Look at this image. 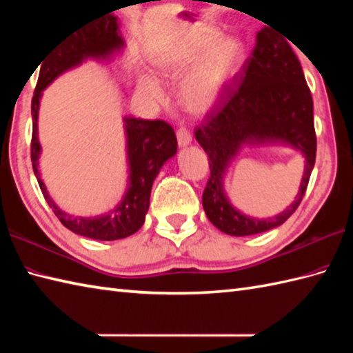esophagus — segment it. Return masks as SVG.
I'll return each instance as SVG.
<instances>
[{
  "mask_svg": "<svg viewBox=\"0 0 353 353\" xmlns=\"http://www.w3.org/2000/svg\"><path fill=\"white\" fill-rule=\"evenodd\" d=\"M177 142H179V147H186V145H190L191 144V141H192V137H191V133L185 129V127H181V129L177 130Z\"/></svg>",
  "mask_w": 353,
  "mask_h": 353,
  "instance_id": "obj_1",
  "label": "esophagus"
}]
</instances>
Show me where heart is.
Returning a JSON list of instances; mask_svg holds the SVG:
<instances>
[{
  "label": "heart",
  "mask_w": 353,
  "mask_h": 353,
  "mask_svg": "<svg viewBox=\"0 0 353 353\" xmlns=\"http://www.w3.org/2000/svg\"><path fill=\"white\" fill-rule=\"evenodd\" d=\"M245 57L243 42L234 36H221L212 27L199 28L156 59V68L165 80H179V97L185 109L194 114L211 110L236 74ZM139 91L147 99L161 101L163 92L154 77H139Z\"/></svg>",
  "instance_id": "heart-1"
}]
</instances>
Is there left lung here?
I'll return each mask as SVG.
<instances>
[{
	"instance_id": "left-lung-1",
	"label": "left lung",
	"mask_w": 353,
	"mask_h": 353,
	"mask_svg": "<svg viewBox=\"0 0 353 353\" xmlns=\"http://www.w3.org/2000/svg\"><path fill=\"white\" fill-rule=\"evenodd\" d=\"M239 85L221 106L196 127V139L209 157L211 176L203 191V209L216 229L228 235L261 234L287 221L305 196L316 163L312 97L303 70L290 43L264 27L256 34L252 56L243 65ZM281 143L301 151L305 171L296 200L273 219H253L230 203L223 176L244 145Z\"/></svg>"
}]
</instances>
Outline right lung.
<instances>
[{
	"label": "right lung",
	"mask_w": 353,
	"mask_h": 353,
	"mask_svg": "<svg viewBox=\"0 0 353 353\" xmlns=\"http://www.w3.org/2000/svg\"><path fill=\"white\" fill-rule=\"evenodd\" d=\"M124 47L125 42L119 32L118 18L112 14V12L89 21L88 24L76 27L61 42H57L42 61L39 79H37L32 100V163L43 197L65 228L77 235L100 239V241H115V239L130 236L144 224L154 179L159 174L163 163L177 153L174 130L162 119L125 117L124 130L127 141L129 183H127L124 197L106 214L97 216H74L63 212L54 203L47 191V186L42 182L39 170H37L42 150L39 137H37V117H39L42 91L61 74L76 68L88 59L109 62L119 54Z\"/></svg>",
	"instance_id": "1"
}]
</instances>
